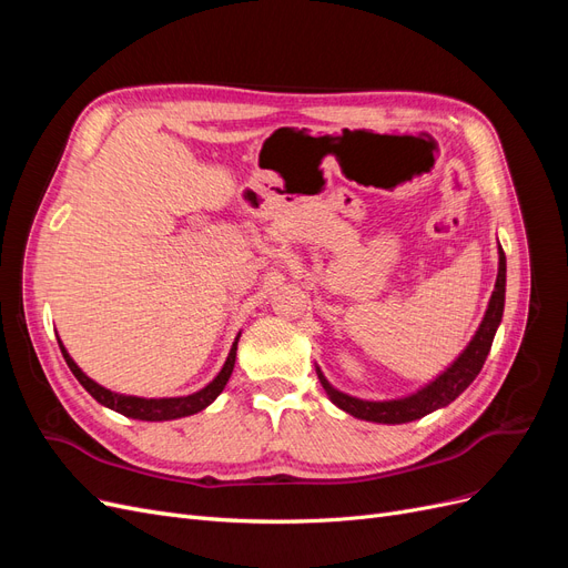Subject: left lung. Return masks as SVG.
I'll return each mask as SVG.
<instances>
[{"instance_id":"8db88e82","label":"left lung","mask_w":568,"mask_h":568,"mask_svg":"<svg viewBox=\"0 0 568 568\" xmlns=\"http://www.w3.org/2000/svg\"><path fill=\"white\" fill-rule=\"evenodd\" d=\"M505 284H507V257L503 248H497V280L486 307V315L480 320L476 334L467 343V348L453 359V365L445 367L436 379L424 384L415 393L403 395V398H390V400H363V398H355V395L334 388L329 379L322 374V369L315 367L322 388L326 390V395H329V400L343 412H348V415L357 419L376 422V424H407V422L432 415V412L445 405H450L459 393L469 388V384L476 379L480 367L486 363L495 332L497 326H500L503 313H505Z\"/></svg>"}]
</instances>
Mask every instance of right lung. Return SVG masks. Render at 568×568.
I'll return each mask as SVG.
<instances>
[{
    "mask_svg": "<svg viewBox=\"0 0 568 568\" xmlns=\"http://www.w3.org/2000/svg\"><path fill=\"white\" fill-rule=\"evenodd\" d=\"M239 336H242V334H236L232 348H230V355L225 359V365H222V369L217 372L215 379L209 386H203L201 390L189 393V395H178V398H140V395H125V393H115L111 388H104L101 384H97L94 379H90V376L75 365V359L71 357V353L65 351L61 338H59V348L63 353L65 365L71 367V372L75 374V379L82 384V388L88 390L97 403H101L113 412H120V415H125L130 419L170 422V419L196 415V412L209 407L217 398V395L225 390L230 376H232V369H234V363H236Z\"/></svg>",
    "mask_w": 568,
    "mask_h": 568,
    "instance_id": "1",
    "label": "right lung"
}]
</instances>
